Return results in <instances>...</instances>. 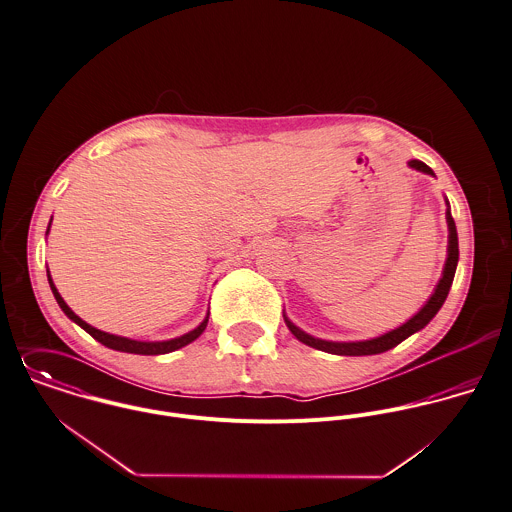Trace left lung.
<instances>
[{
    "label": "left lung",
    "instance_id": "1",
    "mask_svg": "<svg viewBox=\"0 0 512 512\" xmlns=\"http://www.w3.org/2000/svg\"><path fill=\"white\" fill-rule=\"evenodd\" d=\"M411 168L419 170V172H425V174H431L433 176V170L429 166H425L423 162L419 160H411L409 162ZM447 225H449V247H447V261H445V269H443V277L435 289V293L431 295V299L427 301V305L421 308L413 318H409L406 324H402L400 328L384 334V336H378V338H372V340H364V342H328V340H320V338H312L308 336L307 332H303L301 328H297L287 316H285V322L289 326V330L307 346H312L316 350H322V352H330V354H338V356H370V354H380V352H386L394 346H398L400 342H404L408 336H411L413 332L421 330L435 314L437 310L443 307L447 295H449V289H451V283H453V277H455V269H457V261H459V243H457V229H455V221L451 217V211L447 209Z\"/></svg>",
    "mask_w": 512,
    "mask_h": 512
}]
</instances>
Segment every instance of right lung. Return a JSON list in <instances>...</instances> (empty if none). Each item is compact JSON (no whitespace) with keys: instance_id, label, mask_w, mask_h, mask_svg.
Wrapping results in <instances>:
<instances>
[{"instance_id":"1","label":"right lung","mask_w":512,"mask_h":512,"mask_svg":"<svg viewBox=\"0 0 512 512\" xmlns=\"http://www.w3.org/2000/svg\"><path fill=\"white\" fill-rule=\"evenodd\" d=\"M51 219H53V217H51ZM49 225H51V223H49ZM47 231H49V229H47ZM47 279H49L51 291H53V295H55V299H57V303H59L61 310H63V312H65L73 322H77L81 328H85V330H87L95 340H99V342L104 344L106 348H112V350L130 352V354H144V356L168 354V352H174V350H178V348H182V346H186V344L194 342V340L204 332L205 326H207V318H209V316H205L204 322H202L198 328H194L192 332H188V334H184V336H180V338L168 340V342H138V340H130V338L114 336V334H108V332H103V330H97L95 326H91V324H87L83 318H79L71 308L67 307V303L63 301V297H61V295H59V291L55 289V285H53V281H51L49 271H47Z\"/></svg>"}]
</instances>
